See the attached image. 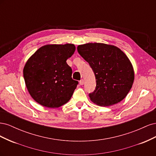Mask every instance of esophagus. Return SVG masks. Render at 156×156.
Returning <instances> with one entry per match:
<instances>
[{"label": "esophagus", "instance_id": "obj_1", "mask_svg": "<svg viewBox=\"0 0 156 156\" xmlns=\"http://www.w3.org/2000/svg\"><path fill=\"white\" fill-rule=\"evenodd\" d=\"M84 83V81L83 79H81V81H79V84H80V85H83Z\"/></svg>", "mask_w": 156, "mask_h": 156}]
</instances>
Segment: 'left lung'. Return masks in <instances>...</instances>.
I'll use <instances>...</instances> for the list:
<instances>
[{
	"label": "left lung",
	"mask_w": 156,
	"mask_h": 156,
	"mask_svg": "<svg viewBox=\"0 0 156 156\" xmlns=\"http://www.w3.org/2000/svg\"><path fill=\"white\" fill-rule=\"evenodd\" d=\"M77 51L89 63L96 77V87L89 94L90 100L103 107L123 100L135 79L133 65L124 52L116 46L103 43L79 45Z\"/></svg>",
	"instance_id": "8db88e82"
}]
</instances>
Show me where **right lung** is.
<instances>
[{"label":"right lung","instance_id":"1","mask_svg":"<svg viewBox=\"0 0 156 156\" xmlns=\"http://www.w3.org/2000/svg\"><path fill=\"white\" fill-rule=\"evenodd\" d=\"M75 51L72 44L41 47L28 59L23 68L25 85L30 95L42 106L58 108L72 98L78 82L72 78L66 63Z\"/></svg>","mask_w":156,"mask_h":156}]
</instances>
